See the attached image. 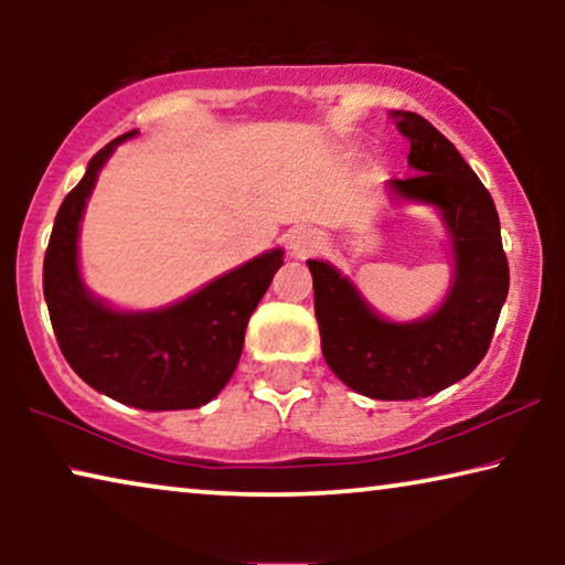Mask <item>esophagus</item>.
<instances>
[{"mask_svg": "<svg viewBox=\"0 0 565 565\" xmlns=\"http://www.w3.org/2000/svg\"><path fill=\"white\" fill-rule=\"evenodd\" d=\"M323 246V234L316 228H296L288 238V249L292 257L303 259L308 254H316Z\"/></svg>", "mask_w": 565, "mask_h": 565, "instance_id": "1", "label": "esophagus"}]
</instances>
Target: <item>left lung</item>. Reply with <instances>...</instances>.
I'll return each mask as SVG.
<instances>
[{"mask_svg": "<svg viewBox=\"0 0 565 565\" xmlns=\"http://www.w3.org/2000/svg\"><path fill=\"white\" fill-rule=\"evenodd\" d=\"M408 138L414 174L391 180L398 200L443 215L455 259L452 288L422 321L381 319L360 290L327 262L308 259L321 352L334 375L362 396L412 401L458 383L489 352L509 292V265L497 205L458 149L416 113L393 110Z\"/></svg>", "mask_w": 565, "mask_h": 565, "instance_id": "1", "label": "left lung"}]
</instances>
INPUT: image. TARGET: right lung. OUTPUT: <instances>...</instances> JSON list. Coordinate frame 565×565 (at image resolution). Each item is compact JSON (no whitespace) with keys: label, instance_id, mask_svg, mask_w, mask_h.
Masks as SVG:
<instances>
[{"label":"right lung","instance_id":"obj_1","mask_svg":"<svg viewBox=\"0 0 565 565\" xmlns=\"http://www.w3.org/2000/svg\"><path fill=\"white\" fill-rule=\"evenodd\" d=\"M136 134L99 149L61 203L43 259V296L61 352L84 383L146 412L198 408L234 375L246 323L282 265V249L259 254L157 311H115L97 300L79 275V223L99 169Z\"/></svg>","mask_w":565,"mask_h":565}]
</instances>
